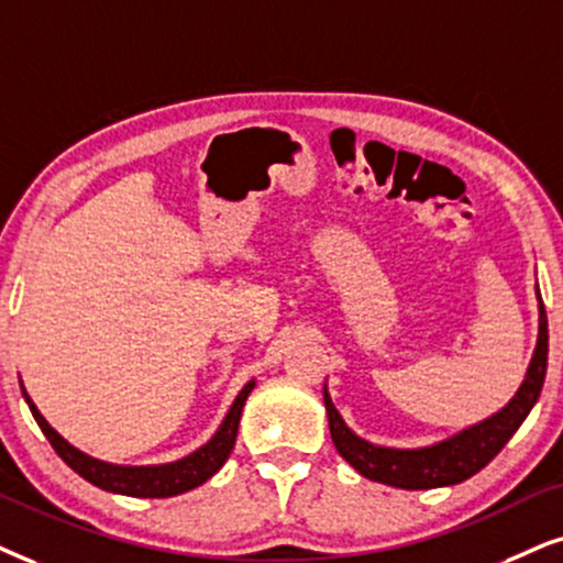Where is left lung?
I'll use <instances>...</instances> for the list:
<instances>
[{
	"label": "left lung",
	"mask_w": 563,
	"mask_h": 563,
	"mask_svg": "<svg viewBox=\"0 0 563 563\" xmlns=\"http://www.w3.org/2000/svg\"><path fill=\"white\" fill-rule=\"evenodd\" d=\"M548 366V317L545 306L540 301L538 290V343L532 351V358L525 372L522 384L511 400L490 412L483 421L460 429L452 437L433 441L426 446H412V450H400V446H384L374 441L361 439L358 433L347 429L338 408L332 405V397L327 393L324 382V408L327 421H330V433L334 441V450L340 452L353 471H358L364 478L384 483V486L405 488V490H426L454 486L473 478L481 467H486L490 460L504 450V444L515 437V431L525 423L530 410L536 408L540 389L545 382Z\"/></svg>",
	"instance_id": "8db88e82"
}]
</instances>
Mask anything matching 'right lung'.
<instances>
[{"label": "right lung", "instance_id": "right-lung-1", "mask_svg": "<svg viewBox=\"0 0 563 563\" xmlns=\"http://www.w3.org/2000/svg\"><path fill=\"white\" fill-rule=\"evenodd\" d=\"M254 379H249L241 393L236 395V400L225 412L223 423L218 426V431L205 441L202 446H197L195 452H189L187 457L174 460V462H161V465H117V462H103L98 457H90L77 450V446L69 444L62 433H56L41 410L35 408V402L31 400V395L25 393L23 382V397L31 408L35 423L41 426V431L46 433V439L52 441V446L56 454L67 462L69 467L77 475H82L85 481L92 483V486L111 490V494H122V496H137V499H168V496H179L187 494V490L202 486L205 481H210L220 467L225 465V460L231 457L233 444H236V433H239V421H241V410H244L246 397L252 395L254 389Z\"/></svg>", "mask_w": 563, "mask_h": 563}]
</instances>
